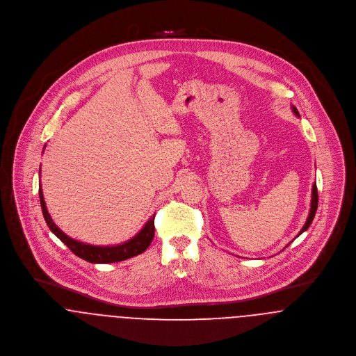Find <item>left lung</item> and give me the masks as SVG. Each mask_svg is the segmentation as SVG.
I'll return each mask as SVG.
<instances>
[{
  "label": "left lung",
  "instance_id": "1",
  "mask_svg": "<svg viewBox=\"0 0 356 356\" xmlns=\"http://www.w3.org/2000/svg\"><path fill=\"white\" fill-rule=\"evenodd\" d=\"M292 111H293V113L299 118V112H298V109H296L295 106H292ZM316 207H318V191H316V184L314 183V184H313V193H312V207H310V213H309L307 221H306V224L303 225V228L300 229L299 235H302L305 231H307L309 227L312 225V222H313V220H314V216H316ZM299 235H298V236H299Z\"/></svg>",
  "mask_w": 356,
  "mask_h": 356
}]
</instances>
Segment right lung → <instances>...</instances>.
<instances>
[{"mask_svg": "<svg viewBox=\"0 0 356 356\" xmlns=\"http://www.w3.org/2000/svg\"><path fill=\"white\" fill-rule=\"evenodd\" d=\"M40 200L42 213L44 217V221L49 227V229L58 237L75 255H78L81 259L91 262V264H113V262H120L125 261L128 258H132L135 255L142 254L146 251L153 241L154 237V216L145 224V227L139 231L136 236L132 237L131 240L119 244V245H91L78 241L75 238H71L67 236L51 220L46 203L43 199V193L42 187L40 186Z\"/></svg>", "mask_w": 356, "mask_h": 356, "instance_id": "right-lung-1", "label": "right lung"}]
</instances>
